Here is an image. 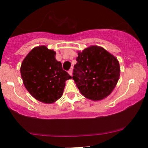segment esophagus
<instances>
[{"instance_id": "1", "label": "esophagus", "mask_w": 148, "mask_h": 148, "mask_svg": "<svg viewBox=\"0 0 148 148\" xmlns=\"http://www.w3.org/2000/svg\"><path fill=\"white\" fill-rule=\"evenodd\" d=\"M68 73H69V75L71 76H72V75H73V69H69L68 71Z\"/></svg>"}]
</instances>
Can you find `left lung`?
Masks as SVG:
<instances>
[{
    "instance_id": "8db88e82",
    "label": "left lung",
    "mask_w": 148,
    "mask_h": 148,
    "mask_svg": "<svg viewBox=\"0 0 148 148\" xmlns=\"http://www.w3.org/2000/svg\"><path fill=\"white\" fill-rule=\"evenodd\" d=\"M73 79L86 98L100 100L110 94L118 82V60L102 47L92 46L79 52Z\"/></svg>"
}]
</instances>
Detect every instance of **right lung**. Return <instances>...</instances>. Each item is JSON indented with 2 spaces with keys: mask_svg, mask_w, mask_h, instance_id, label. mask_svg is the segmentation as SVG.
I'll use <instances>...</instances> for the list:
<instances>
[{
  "mask_svg": "<svg viewBox=\"0 0 148 148\" xmlns=\"http://www.w3.org/2000/svg\"><path fill=\"white\" fill-rule=\"evenodd\" d=\"M56 52L46 46L36 47L24 58L21 75L24 86L34 98L50 104L63 94L65 81L71 78L55 58Z\"/></svg>",
  "mask_w": 148,
  "mask_h": 148,
  "instance_id": "right-lung-1",
  "label": "right lung"
}]
</instances>
